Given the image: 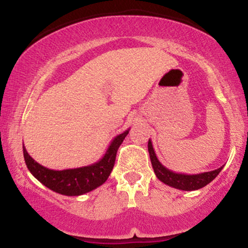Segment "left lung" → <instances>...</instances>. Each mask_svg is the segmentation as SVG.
Here are the masks:
<instances>
[{
    "label": "left lung",
    "mask_w": 248,
    "mask_h": 248,
    "mask_svg": "<svg viewBox=\"0 0 248 248\" xmlns=\"http://www.w3.org/2000/svg\"><path fill=\"white\" fill-rule=\"evenodd\" d=\"M148 152H149L150 161H152V166L156 177L167 186L175 187V189L184 190V191H192V190H198L201 187L207 186L210 182H212L213 179L217 177L218 173L221 171L224 167L218 168V169L212 170V171L196 173V175L179 173L169 170L158 161L150 140L148 141Z\"/></svg>",
    "instance_id": "obj_1"
}]
</instances>
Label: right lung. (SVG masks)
I'll return each mask as SVG.
<instances>
[{
	"instance_id": "1",
	"label": "right lung",
	"mask_w": 248,
	"mask_h": 248,
	"mask_svg": "<svg viewBox=\"0 0 248 248\" xmlns=\"http://www.w3.org/2000/svg\"><path fill=\"white\" fill-rule=\"evenodd\" d=\"M128 133L129 129L115 136L101 160L90 166L65 170L49 169L33 160L23 146L25 164L35 178L52 191L64 196L84 195L102 186L107 181L114 167L119 147L121 146Z\"/></svg>"
}]
</instances>
